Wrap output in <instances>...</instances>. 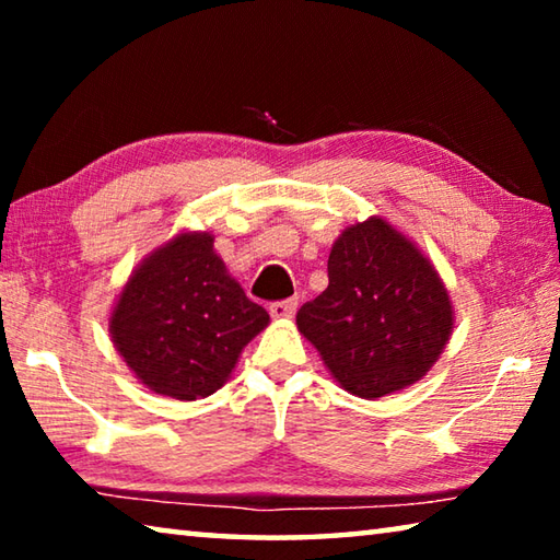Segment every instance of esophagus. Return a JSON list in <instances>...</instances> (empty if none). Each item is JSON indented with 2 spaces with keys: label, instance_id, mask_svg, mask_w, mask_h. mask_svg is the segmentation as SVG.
<instances>
[{
  "label": "esophagus",
  "instance_id": "esophagus-1",
  "mask_svg": "<svg viewBox=\"0 0 560 560\" xmlns=\"http://www.w3.org/2000/svg\"><path fill=\"white\" fill-rule=\"evenodd\" d=\"M296 308H299V301H296V299H287V301L271 303L269 314H271L273 318H291L293 314H296Z\"/></svg>",
  "mask_w": 560,
  "mask_h": 560
}]
</instances>
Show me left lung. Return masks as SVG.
Returning <instances> with one entry per match:
<instances>
[{
	"label": "left lung",
	"instance_id": "left-lung-1",
	"mask_svg": "<svg viewBox=\"0 0 560 560\" xmlns=\"http://www.w3.org/2000/svg\"><path fill=\"white\" fill-rule=\"evenodd\" d=\"M296 326L343 390L375 400L430 373L454 308L420 246L373 214L330 246L328 289L303 303Z\"/></svg>",
	"mask_w": 560,
	"mask_h": 560
}]
</instances>
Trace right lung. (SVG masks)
Listing matches in <instances>:
<instances>
[{"label": "right lung", "instance_id": "right-lung-1", "mask_svg": "<svg viewBox=\"0 0 560 560\" xmlns=\"http://www.w3.org/2000/svg\"><path fill=\"white\" fill-rule=\"evenodd\" d=\"M269 326L210 232H179L138 264L108 318L113 346L155 395L200 400L230 381L244 346Z\"/></svg>", "mask_w": 560, "mask_h": 560}]
</instances>
